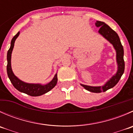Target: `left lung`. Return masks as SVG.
Listing matches in <instances>:
<instances>
[{
  "mask_svg": "<svg viewBox=\"0 0 133 133\" xmlns=\"http://www.w3.org/2000/svg\"><path fill=\"white\" fill-rule=\"evenodd\" d=\"M97 27H100L99 30V33L102 35L106 39H107L110 43H112L116 52V62L118 64V71L116 75H114L109 81L106 82L103 86H90L87 85L82 84L88 91L94 93H100L102 91H106L107 90L112 88L119 82V79L122 77V75L124 73L125 62L123 60V47L120 42L118 34L114 30H113L109 25L102 21H97L95 23Z\"/></svg>",
  "mask_w": 133,
  "mask_h": 133,
  "instance_id": "1",
  "label": "left lung"
}]
</instances>
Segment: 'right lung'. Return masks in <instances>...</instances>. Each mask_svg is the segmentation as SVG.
Wrapping results in <instances>:
<instances>
[{"label": "right lung", "instance_id": "1", "mask_svg": "<svg viewBox=\"0 0 133 133\" xmlns=\"http://www.w3.org/2000/svg\"><path fill=\"white\" fill-rule=\"evenodd\" d=\"M19 35V32L12 38L11 42V45L7 53V73L10 81L12 83L13 86L17 90L21 92L24 93L30 96H39L43 94H46L47 92L52 90L54 87L56 85L57 83L58 78L57 74H56L52 78V81L48 84L45 85H42L41 84H31L26 83L23 81H21L17 78L15 75L14 74L11 69V52H12L13 49L14 47V43L15 39H17Z\"/></svg>", "mask_w": 133, "mask_h": 133}]
</instances>
